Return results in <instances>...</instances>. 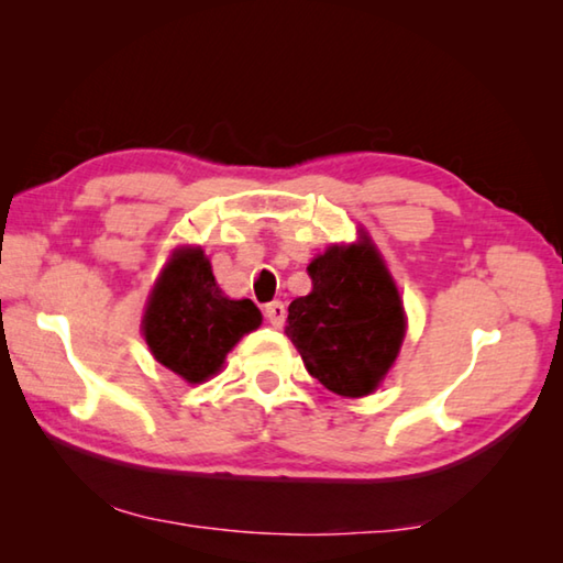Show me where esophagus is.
Segmentation results:
<instances>
[{
	"label": "esophagus",
	"instance_id": "34e87169",
	"mask_svg": "<svg viewBox=\"0 0 563 563\" xmlns=\"http://www.w3.org/2000/svg\"><path fill=\"white\" fill-rule=\"evenodd\" d=\"M265 318H268V322L273 328H283L285 322V305L280 300H273L265 305Z\"/></svg>",
	"mask_w": 563,
	"mask_h": 563
}]
</instances>
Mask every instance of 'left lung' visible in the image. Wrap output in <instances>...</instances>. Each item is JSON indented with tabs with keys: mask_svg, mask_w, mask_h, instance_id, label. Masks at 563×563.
I'll use <instances>...</instances> for the list:
<instances>
[{
	"mask_svg": "<svg viewBox=\"0 0 563 563\" xmlns=\"http://www.w3.org/2000/svg\"><path fill=\"white\" fill-rule=\"evenodd\" d=\"M310 295L288 308L285 335L308 373L340 397L375 393L402 347L407 318L383 255L360 233L308 265Z\"/></svg>",
	"mask_w": 563,
	"mask_h": 563,
	"instance_id": "left-lung-1",
	"label": "left lung"
}]
</instances>
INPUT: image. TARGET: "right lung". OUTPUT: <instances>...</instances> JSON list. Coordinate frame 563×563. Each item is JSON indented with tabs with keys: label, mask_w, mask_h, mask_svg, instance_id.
Segmentation results:
<instances>
[{
	"label": "right lung",
	"mask_w": 563,
	"mask_h": 563,
	"mask_svg": "<svg viewBox=\"0 0 563 563\" xmlns=\"http://www.w3.org/2000/svg\"><path fill=\"white\" fill-rule=\"evenodd\" d=\"M261 322L253 300L225 298L201 247H178L148 295L144 338L161 365L198 385L213 377L235 342Z\"/></svg>",
	"instance_id": "1"
}]
</instances>
